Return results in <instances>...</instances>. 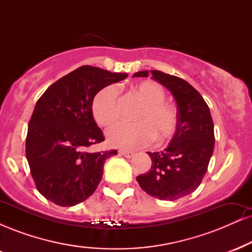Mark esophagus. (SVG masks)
<instances>
[{
	"label": "esophagus",
	"mask_w": 252,
	"mask_h": 252,
	"mask_svg": "<svg viewBox=\"0 0 252 252\" xmlns=\"http://www.w3.org/2000/svg\"><path fill=\"white\" fill-rule=\"evenodd\" d=\"M118 153H120L121 155H123L124 158H131V156L134 155V152H130V150H120Z\"/></svg>",
	"instance_id": "34e87169"
}]
</instances>
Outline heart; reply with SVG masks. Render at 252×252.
<instances>
[{"mask_svg": "<svg viewBox=\"0 0 252 252\" xmlns=\"http://www.w3.org/2000/svg\"><path fill=\"white\" fill-rule=\"evenodd\" d=\"M144 104L136 115L137 122H120L106 131L112 146L126 149L140 148L149 144L154 138L158 142L169 138L178 128L179 117L175 108L164 102L163 89L154 82H143L136 86ZM91 112L98 124L108 126L120 116L118 90L114 85L104 86L94 94Z\"/></svg>", "mask_w": 252, "mask_h": 252, "instance_id": "b5f03b06", "label": "heart"}]
</instances>
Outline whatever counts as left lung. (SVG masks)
<instances>
[{
	"mask_svg": "<svg viewBox=\"0 0 252 252\" xmlns=\"http://www.w3.org/2000/svg\"><path fill=\"white\" fill-rule=\"evenodd\" d=\"M147 76V71L134 74ZM152 78L174 96L179 123L172 142L163 152L148 153L152 167L136 180L149 195L173 201L194 192L206 174L215 148L213 121L204 98L186 80L155 70Z\"/></svg>",
	"mask_w": 252,
	"mask_h": 252,
	"instance_id": "obj_1",
	"label": "left lung"
}]
</instances>
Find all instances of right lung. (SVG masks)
I'll list each match as a JSON object with an SVG mask.
<instances>
[{"instance_id": "add662e5", "label": "right lung", "mask_w": 252, "mask_h": 252, "mask_svg": "<svg viewBox=\"0 0 252 252\" xmlns=\"http://www.w3.org/2000/svg\"><path fill=\"white\" fill-rule=\"evenodd\" d=\"M126 73L82 66L43 92L34 108L26 138V156L37 190L59 206H74L94 194L103 167L117 150L89 152L103 142L91 112L92 98Z\"/></svg>"}]
</instances>
